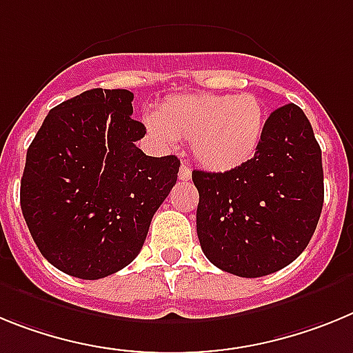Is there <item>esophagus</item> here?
<instances>
[{
	"instance_id": "34e87169",
	"label": "esophagus",
	"mask_w": 353,
	"mask_h": 353,
	"mask_svg": "<svg viewBox=\"0 0 353 353\" xmlns=\"http://www.w3.org/2000/svg\"><path fill=\"white\" fill-rule=\"evenodd\" d=\"M190 177H192V168L188 167V165H181L179 167V179L181 181H188Z\"/></svg>"
}]
</instances>
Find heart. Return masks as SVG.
<instances>
[{"label": "heart", "instance_id": "obj_1", "mask_svg": "<svg viewBox=\"0 0 353 353\" xmlns=\"http://www.w3.org/2000/svg\"><path fill=\"white\" fill-rule=\"evenodd\" d=\"M147 130L168 145L192 142L195 159L211 172H229L256 156L265 108L254 94H188L165 101L145 115Z\"/></svg>", "mask_w": 353, "mask_h": 353}]
</instances>
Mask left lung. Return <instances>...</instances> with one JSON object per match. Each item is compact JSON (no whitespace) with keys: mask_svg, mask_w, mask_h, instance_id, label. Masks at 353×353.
Wrapping results in <instances>:
<instances>
[{"mask_svg":"<svg viewBox=\"0 0 353 353\" xmlns=\"http://www.w3.org/2000/svg\"><path fill=\"white\" fill-rule=\"evenodd\" d=\"M192 179L202 252L238 277H263L295 261L320 220L321 149L293 103L270 113L250 161L229 172L194 170Z\"/></svg>","mask_w":353,"mask_h":353,"instance_id":"8db88e82","label":"left lung"}]
</instances>
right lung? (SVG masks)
Listing matches in <instances>:
<instances>
[{
	"mask_svg": "<svg viewBox=\"0 0 353 353\" xmlns=\"http://www.w3.org/2000/svg\"><path fill=\"white\" fill-rule=\"evenodd\" d=\"M131 101L124 88L63 101L26 152L23 216L42 256L72 277L96 281L130 265L177 181L176 156L137 147L145 125L131 119Z\"/></svg>",
	"mask_w": 353,
	"mask_h": 353,
	"instance_id": "right-lung-1",
	"label": "right lung"
}]
</instances>
